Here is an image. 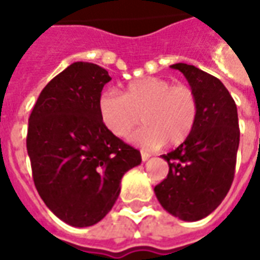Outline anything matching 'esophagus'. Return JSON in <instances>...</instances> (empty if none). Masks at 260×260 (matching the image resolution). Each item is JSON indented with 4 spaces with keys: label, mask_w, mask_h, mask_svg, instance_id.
<instances>
[{
    "label": "esophagus",
    "mask_w": 260,
    "mask_h": 260,
    "mask_svg": "<svg viewBox=\"0 0 260 260\" xmlns=\"http://www.w3.org/2000/svg\"><path fill=\"white\" fill-rule=\"evenodd\" d=\"M141 156H142V161H147V160L150 158V154H149V153H146V152H142Z\"/></svg>",
    "instance_id": "34e87169"
}]
</instances>
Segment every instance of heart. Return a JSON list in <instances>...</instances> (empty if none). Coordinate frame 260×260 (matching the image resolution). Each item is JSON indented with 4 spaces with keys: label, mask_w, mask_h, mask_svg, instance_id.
Wrapping results in <instances>:
<instances>
[{
    "label": "heart",
    "mask_w": 260,
    "mask_h": 260,
    "mask_svg": "<svg viewBox=\"0 0 260 260\" xmlns=\"http://www.w3.org/2000/svg\"><path fill=\"white\" fill-rule=\"evenodd\" d=\"M103 124L113 135L125 138L142 121L145 126L131 141L145 150L160 149L185 142L195 128L199 103L195 91L186 85L146 76L131 82L124 94L113 89L104 90L97 102Z\"/></svg>",
    "instance_id": "heart-1"
}]
</instances>
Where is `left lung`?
Listing matches in <instances>:
<instances>
[{
	"mask_svg": "<svg viewBox=\"0 0 260 260\" xmlns=\"http://www.w3.org/2000/svg\"><path fill=\"white\" fill-rule=\"evenodd\" d=\"M184 74L199 103L192 134L161 157L169 163L167 178L154 186L164 210L184 221L209 216L223 202L234 180L240 145L238 113L225 86L193 65H171Z\"/></svg>",
	"mask_w": 260,
	"mask_h": 260,
	"instance_id": "8db88e82",
	"label": "left lung"
}]
</instances>
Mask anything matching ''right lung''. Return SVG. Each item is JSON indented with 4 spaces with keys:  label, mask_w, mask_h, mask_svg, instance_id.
<instances>
[{
    "label": "right lung",
    "mask_w": 260,
    "mask_h": 260,
    "mask_svg": "<svg viewBox=\"0 0 260 260\" xmlns=\"http://www.w3.org/2000/svg\"><path fill=\"white\" fill-rule=\"evenodd\" d=\"M111 80L104 68L78 61L47 83L29 117L26 138L33 181L64 223L89 227L106 217L121 180L141 153L103 124L97 102Z\"/></svg>",
    "instance_id": "1"
}]
</instances>
